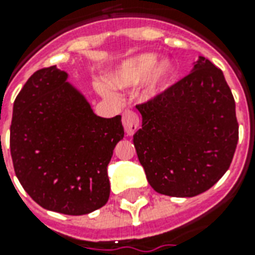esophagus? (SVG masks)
Wrapping results in <instances>:
<instances>
[{"label": "esophagus", "instance_id": "1", "mask_svg": "<svg viewBox=\"0 0 255 255\" xmlns=\"http://www.w3.org/2000/svg\"><path fill=\"white\" fill-rule=\"evenodd\" d=\"M123 126L128 136H132L139 128V116L132 111H126L123 113Z\"/></svg>", "mask_w": 255, "mask_h": 255}]
</instances>
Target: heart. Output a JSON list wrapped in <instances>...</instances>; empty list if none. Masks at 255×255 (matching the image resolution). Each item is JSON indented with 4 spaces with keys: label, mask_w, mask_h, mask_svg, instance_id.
Returning a JSON list of instances; mask_svg holds the SVG:
<instances>
[{
    "label": "heart",
    "mask_w": 255,
    "mask_h": 255,
    "mask_svg": "<svg viewBox=\"0 0 255 255\" xmlns=\"http://www.w3.org/2000/svg\"><path fill=\"white\" fill-rule=\"evenodd\" d=\"M155 65L157 56L154 54H142L129 58L108 78V83L115 89H131L146 80V95H155L169 83L175 72L172 64L168 61L160 63L157 67Z\"/></svg>",
    "instance_id": "1"
}]
</instances>
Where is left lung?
<instances>
[{"mask_svg": "<svg viewBox=\"0 0 255 255\" xmlns=\"http://www.w3.org/2000/svg\"><path fill=\"white\" fill-rule=\"evenodd\" d=\"M133 135L150 186L169 197H195L228 171L239 139L235 100L223 71L199 57L187 76L136 105Z\"/></svg>", "mask_w": 255, "mask_h": 255, "instance_id": "1", "label": "left lung"}]
</instances>
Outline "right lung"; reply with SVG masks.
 Listing matches in <instances>:
<instances>
[{
  "instance_id": "1",
  "label": "right lung",
  "mask_w": 255,
  "mask_h": 255,
  "mask_svg": "<svg viewBox=\"0 0 255 255\" xmlns=\"http://www.w3.org/2000/svg\"><path fill=\"white\" fill-rule=\"evenodd\" d=\"M56 65L32 73L13 104L10 155L14 173L42 208L80 216L111 194L108 164L124 136L122 116L95 115Z\"/></svg>"
}]
</instances>
